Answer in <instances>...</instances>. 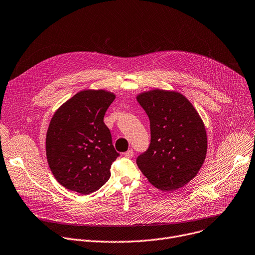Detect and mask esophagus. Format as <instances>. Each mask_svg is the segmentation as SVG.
Masks as SVG:
<instances>
[{
    "mask_svg": "<svg viewBox=\"0 0 255 255\" xmlns=\"http://www.w3.org/2000/svg\"><path fill=\"white\" fill-rule=\"evenodd\" d=\"M125 156H126V157H128V158L132 157V156H133V151H132V149L128 150V151L125 153Z\"/></svg>",
    "mask_w": 255,
    "mask_h": 255,
    "instance_id": "1",
    "label": "esophagus"
}]
</instances>
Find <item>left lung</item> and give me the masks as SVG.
<instances>
[{
  "instance_id": "obj_1",
  "label": "left lung",
  "mask_w": 255,
  "mask_h": 255,
  "mask_svg": "<svg viewBox=\"0 0 255 255\" xmlns=\"http://www.w3.org/2000/svg\"><path fill=\"white\" fill-rule=\"evenodd\" d=\"M150 121L151 142L136 158L148 181L163 191L188 184L201 168L207 151L204 124L185 96L152 90L136 97Z\"/></svg>"
}]
</instances>
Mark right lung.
I'll return each mask as SVG.
<instances>
[{"mask_svg": "<svg viewBox=\"0 0 255 255\" xmlns=\"http://www.w3.org/2000/svg\"><path fill=\"white\" fill-rule=\"evenodd\" d=\"M114 99V94L104 90H85L53 115L46 138L47 159L66 189L86 195L109 180L111 164L120 156L104 124Z\"/></svg>", "mask_w": 255, "mask_h": 255, "instance_id": "add662e5", "label": "right lung"}]
</instances>
